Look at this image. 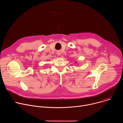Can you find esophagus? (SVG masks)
<instances>
[{
    "mask_svg": "<svg viewBox=\"0 0 123 123\" xmlns=\"http://www.w3.org/2000/svg\"><path fill=\"white\" fill-rule=\"evenodd\" d=\"M57 55H61V52H60V51H58L57 52Z\"/></svg>",
    "mask_w": 123,
    "mask_h": 123,
    "instance_id": "esophagus-1",
    "label": "esophagus"
}]
</instances>
